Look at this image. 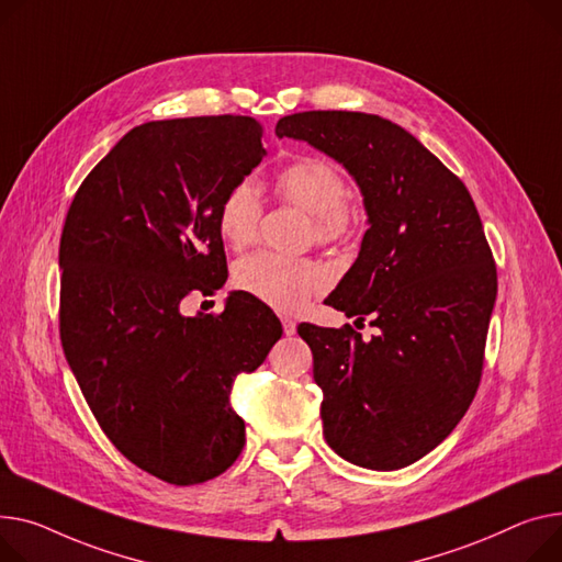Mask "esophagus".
Masks as SVG:
<instances>
[{"label":"esophagus","instance_id":"1","mask_svg":"<svg viewBox=\"0 0 562 562\" xmlns=\"http://www.w3.org/2000/svg\"><path fill=\"white\" fill-rule=\"evenodd\" d=\"M282 329H284V334H286V336L295 334V321H293V318H289V316H282Z\"/></svg>","mask_w":562,"mask_h":562}]
</instances>
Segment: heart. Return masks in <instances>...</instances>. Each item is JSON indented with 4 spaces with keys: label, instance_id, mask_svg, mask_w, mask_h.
I'll list each match as a JSON object with an SVG mask.
<instances>
[{
    "label": "heart",
    "instance_id": "1",
    "mask_svg": "<svg viewBox=\"0 0 562 562\" xmlns=\"http://www.w3.org/2000/svg\"><path fill=\"white\" fill-rule=\"evenodd\" d=\"M282 199L301 205L314 216V235L329 244L348 237L355 228V212L346 203L348 182L341 169L325 158H301L276 178ZM261 221V201L255 184L235 180L216 207V228L231 248L241 250L255 241ZM235 282L257 301L280 312L301 310L310 297L325 289L329 276L310 259H291L271 250L244 257L235 269Z\"/></svg>",
    "mask_w": 562,
    "mask_h": 562
}]
</instances>
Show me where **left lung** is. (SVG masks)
Masks as SVG:
<instances>
[{"label":"left lung","mask_w":562,"mask_h":562,"mask_svg":"<svg viewBox=\"0 0 562 562\" xmlns=\"http://www.w3.org/2000/svg\"><path fill=\"white\" fill-rule=\"evenodd\" d=\"M352 176L368 231L325 305L370 318L368 341L303 323L323 391V436L341 459L400 470L440 445L479 389L497 269L465 184L402 126L348 110L282 117Z\"/></svg>","instance_id":"obj_1"}]
</instances>
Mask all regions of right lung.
Listing matches in <instances>:
<instances>
[{
    "label": "right lung",
    "instance_id": "1",
    "mask_svg": "<svg viewBox=\"0 0 562 562\" xmlns=\"http://www.w3.org/2000/svg\"><path fill=\"white\" fill-rule=\"evenodd\" d=\"M267 156L252 117H184L128 131L88 173L60 237V341L112 445L173 485L226 472L244 450L237 375L282 336L255 295L184 316L226 284L216 207Z\"/></svg>",
    "mask_w": 562,
    "mask_h": 562
}]
</instances>
